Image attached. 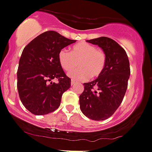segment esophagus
<instances>
[{
    "label": "esophagus",
    "instance_id": "1",
    "mask_svg": "<svg viewBox=\"0 0 152 152\" xmlns=\"http://www.w3.org/2000/svg\"><path fill=\"white\" fill-rule=\"evenodd\" d=\"M76 83V81H75L74 80H72V81H71V84H72V86H73V85H75V84Z\"/></svg>",
    "mask_w": 152,
    "mask_h": 152
}]
</instances>
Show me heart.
I'll use <instances>...</instances> for the list:
<instances>
[{"mask_svg":"<svg viewBox=\"0 0 152 152\" xmlns=\"http://www.w3.org/2000/svg\"><path fill=\"white\" fill-rule=\"evenodd\" d=\"M58 61L66 72L72 71L78 65L80 69L69 74L76 80H85L89 76L95 77L103 72L106 63L104 51L86 42L77 43L72 48L71 52L61 49L58 54ZM78 64H77V62Z\"/></svg>","mask_w":152,"mask_h":152,"instance_id":"heart-1","label":"heart"}]
</instances>
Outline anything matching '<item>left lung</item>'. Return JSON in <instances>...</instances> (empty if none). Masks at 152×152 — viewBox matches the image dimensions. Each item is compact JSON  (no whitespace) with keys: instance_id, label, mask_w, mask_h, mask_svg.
Returning a JSON list of instances; mask_svg holds the SVG:
<instances>
[{"instance_id":"8db88e82","label":"left lung","mask_w":152,"mask_h":152,"mask_svg":"<svg viewBox=\"0 0 152 152\" xmlns=\"http://www.w3.org/2000/svg\"><path fill=\"white\" fill-rule=\"evenodd\" d=\"M87 42L103 49L106 63L97 79L83 83L80 107L87 118L103 121L115 113L124 100L130 76L129 61L124 48L109 37H100Z\"/></svg>"}]
</instances>
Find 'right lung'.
<instances>
[{
	"mask_svg": "<svg viewBox=\"0 0 152 152\" xmlns=\"http://www.w3.org/2000/svg\"><path fill=\"white\" fill-rule=\"evenodd\" d=\"M55 31H47L33 39L23 49L18 69L19 97L27 110L44 115L58 109L63 94L71 86L58 61V54L75 43ZM55 79L57 83H52Z\"/></svg>",
	"mask_w": 152,
	"mask_h": 152,
	"instance_id": "add662e5",
	"label": "right lung"
}]
</instances>
